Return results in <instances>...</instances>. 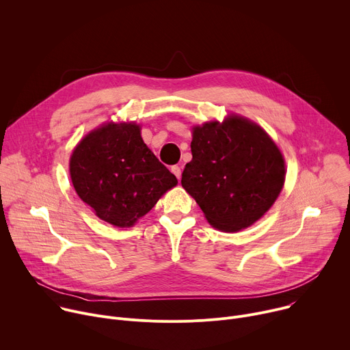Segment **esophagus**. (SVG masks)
<instances>
[{
    "label": "esophagus",
    "mask_w": 350,
    "mask_h": 350,
    "mask_svg": "<svg viewBox=\"0 0 350 350\" xmlns=\"http://www.w3.org/2000/svg\"><path fill=\"white\" fill-rule=\"evenodd\" d=\"M170 170H172V173L180 180V177H181V167H180L178 165H174V166H172Z\"/></svg>",
    "instance_id": "obj_1"
}]
</instances>
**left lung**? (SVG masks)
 Segmentation results:
<instances>
[{
	"instance_id": "1",
	"label": "left lung",
	"mask_w": 350,
	"mask_h": 350,
	"mask_svg": "<svg viewBox=\"0 0 350 350\" xmlns=\"http://www.w3.org/2000/svg\"><path fill=\"white\" fill-rule=\"evenodd\" d=\"M191 152L181 185L221 231L252 226L282 189L285 165L280 149L265 130L243 118L193 127Z\"/></svg>"
}]
</instances>
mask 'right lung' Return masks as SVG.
Instances as JSON below:
<instances>
[{"instance_id": "obj_1", "label": "right lung", "mask_w": 350, "mask_h": 350, "mask_svg": "<svg viewBox=\"0 0 350 350\" xmlns=\"http://www.w3.org/2000/svg\"><path fill=\"white\" fill-rule=\"evenodd\" d=\"M70 177L81 201L116 227L133 226L177 184L134 123H111L85 135L70 158Z\"/></svg>"}]
</instances>
